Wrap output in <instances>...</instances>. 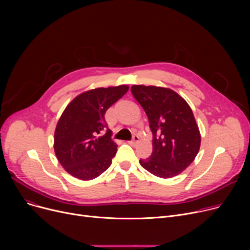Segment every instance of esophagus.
Wrapping results in <instances>:
<instances>
[{
  "mask_svg": "<svg viewBox=\"0 0 250 250\" xmlns=\"http://www.w3.org/2000/svg\"><path fill=\"white\" fill-rule=\"evenodd\" d=\"M139 141H140V138L138 136H134L133 140L130 141V142H128V144H129V145H132V146H136L137 144L139 143Z\"/></svg>",
  "mask_w": 250,
  "mask_h": 250,
  "instance_id": "esophagus-1",
  "label": "esophagus"
}]
</instances>
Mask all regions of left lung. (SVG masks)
I'll return each mask as SVG.
<instances>
[{"label": "left lung", "mask_w": 250, "mask_h": 250, "mask_svg": "<svg viewBox=\"0 0 250 250\" xmlns=\"http://www.w3.org/2000/svg\"><path fill=\"white\" fill-rule=\"evenodd\" d=\"M130 90L145 110L153 134L152 155L140 160L141 166L160 178L180 174L195 159L202 141L188 103L165 87L133 85Z\"/></svg>", "instance_id": "8db88e82"}]
</instances>
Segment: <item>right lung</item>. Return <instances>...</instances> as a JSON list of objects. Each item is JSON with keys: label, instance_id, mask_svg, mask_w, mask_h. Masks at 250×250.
<instances>
[{"label": "right lung", "instance_id": "obj_1", "mask_svg": "<svg viewBox=\"0 0 250 250\" xmlns=\"http://www.w3.org/2000/svg\"><path fill=\"white\" fill-rule=\"evenodd\" d=\"M128 88L120 85L85 91L62 111L55 130L54 149L60 164L72 176L91 180L111 165L117 145L110 138L104 114ZM104 128L107 133L98 136Z\"/></svg>", "mask_w": 250, "mask_h": 250}]
</instances>
